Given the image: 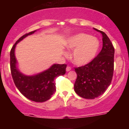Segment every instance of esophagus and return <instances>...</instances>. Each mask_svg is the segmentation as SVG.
Returning a JSON list of instances; mask_svg holds the SVG:
<instances>
[{
	"instance_id": "obj_1",
	"label": "esophagus",
	"mask_w": 129,
	"mask_h": 129,
	"mask_svg": "<svg viewBox=\"0 0 129 129\" xmlns=\"http://www.w3.org/2000/svg\"><path fill=\"white\" fill-rule=\"evenodd\" d=\"M71 67H67V68H66V70H67V72H69V71H70V70H71Z\"/></svg>"
}]
</instances>
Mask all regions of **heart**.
Returning a JSON list of instances; mask_svg holds the SVG:
<instances>
[{"mask_svg":"<svg viewBox=\"0 0 129 129\" xmlns=\"http://www.w3.org/2000/svg\"><path fill=\"white\" fill-rule=\"evenodd\" d=\"M66 46L69 50H74L72 54L73 62L82 66L95 57L100 47V42L98 39L90 35L78 34L68 39Z\"/></svg>","mask_w":129,"mask_h":129,"instance_id":"heart-1","label":"heart"}]
</instances>
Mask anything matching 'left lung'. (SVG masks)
Returning a JSON list of instances; mask_svg holds the SVG:
<instances>
[{"label":"left lung","instance_id":"8db88e82","mask_svg":"<svg viewBox=\"0 0 129 129\" xmlns=\"http://www.w3.org/2000/svg\"><path fill=\"white\" fill-rule=\"evenodd\" d=\"M102 34L103 47L89 63L75 68L77 75L74 83L76 94L85 99H95L105 92L111 83L114 72V48L105 33Z\"/></svg>","mask_w":129,"mask_h":129}]
</instances>
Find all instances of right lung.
I'll return each instance as SVG.
<instances>
[{
	"instance_id": "1",
	"label": "right lung",
	"mask_w": 129,
	"mask_h": 129,
	"mask_svg": "<svg viewBox=\"0 0 129 129\" xmlns=\"http://www.w3.org/2000/svg\"><path fill=\"white\" fill-rule=\"evenodd\" d=\"M35 31L36 30L24 35L13 45L10 52V68L15 85L22 95L33 101L44 102L50 99L56 90L55 79L65 74L67 64H54L48 70L34 76H26L19 71L15 55L16 45Z\"/></svg>"
}]
</instances>
